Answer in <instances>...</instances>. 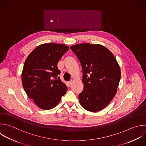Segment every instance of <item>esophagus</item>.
Wrapping results in <instances>:
<instances>
[{
    "label": "esophagus",
    "instance_id": "34e87169",
    "mask_svg": "<svg viewBox=\"0 0 146 146\" xmlns=\"http://www.w3.org/2000/svg\"><path fill=\"white\" fill-rule=\"evenodd\" d=\"M73 82V80H71V81H70L69 82V85H71V84H72Z\"/></svg>",
    "mask_w": 146,
    "mask_h": 146
}]
</instances>
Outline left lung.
I'll use <instances>...</instances> for the list:
<instances>
[{
	"instance_id": "1",
	"label": "left lung",
	"mask_w": 146,
	"mask_h": 146,
	"mask_svg": "<svg viewBox=\"0 0 146 146\" xmlns=\"http://www.w3.org/2000/svg\"><path fill=\"white\" fill-rule=\"evenodd\" d=\"M82 68V92L78 98L86 110L97 112L114 97L121 78V69L113 54L100 44L84 43L70 46Z\"/></svg>"
}]
</instances>
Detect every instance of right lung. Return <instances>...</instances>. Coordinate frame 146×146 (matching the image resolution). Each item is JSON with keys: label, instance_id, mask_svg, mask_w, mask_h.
<instances>
[{"label": "right lung", "instance_id": "add662e5", "mask_svg": "<svg viewBox=\"0 0 146 146\" xmlns=\"http://www.w3.org/2000/svg\"><path fill=\"white\" fill-rule=\"evenodd\" d=\"M69 48L56 43L37 46L27 57L21 73L23 88L40 109L50 110L60 102L67 86L57 76V64Z\"/></svg>", "mask_w": 146, "mask_h": 146}]
</instances>
